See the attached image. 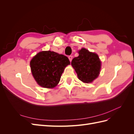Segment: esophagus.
<instances>
[{
  "label": "esophagus",
  "mask_w": 134,
  "mask_h": 134,
  "mask_svg": "<svg viewBox=\"0 0 134 134\" xmlns=\"http://www.w3.org/2000/svg\"><path fill=\"white\" fill-rule=\"evenodd\" d=\"M68 58H69V59L70 62H71V60H72V56H71V55L69 56V57H68Z\"/></svg>",
  "instance_id": "34e87169"
}]
</instances>
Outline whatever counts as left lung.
<instances>
[{"mask_svg": "<svg viewBox=\"0 0 134 134\" xmlns=\"http://www.w3.org/2000/svg\"><path fill=\"white\" fill-rule=\"evenodd\" d=\"M79 56L72 60L71 65L80 80L85 83H92L98 76L101 62L98 55L82 48L78 51Z\"/></svg>", "mask_w": 134, "mask_h": 134, "instance_id": "8db88e82", "label": "left lung"}]
</instances>
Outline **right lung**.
Returning a JSON list of instances; mask_svg holds the SVG:
<instances>
[{
  "label": "right lung",
  "mask_w": 134,
  "mask_h": 134,
  "mask_svg": "<svg viewBox=\"0 0 134 134\" xmlns=\"http://www.w3.org/2000/svg\"><path fill=\"white\" fill-rule=\"evenodd\" d=\"M70 64L66 56L54 51H43L32 58L30 66L32 75L39 86L53 88L58 84L65 68Z\"/></svg>",
  "instance_id": "obj_1"
}]
</instances>
